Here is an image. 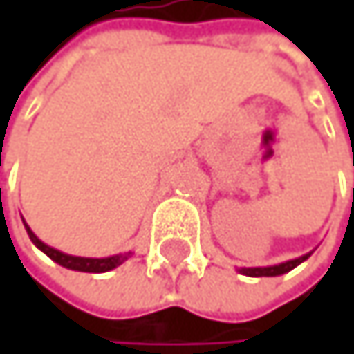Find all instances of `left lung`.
<instances>
[{
	"instance_id": "1",
	"label": "left lung",
	"mask_w": 354,
	"mask_h": 354,
	"mask_svg": "<svg viewBox=\"0 0 354 354\" xmlns=\"http://www.w3.org/2000/svg\"><path fill=\"white\" fill-rule=\"evenodd\" d=\"M310 254H312V250L306 252V254H301V257H297V259L284 261V263H278V266H268V268H240L238 272L242 276H252V278H259V276H282V274L291 272L293 268H297L299 263H304Z\"/></svg>"
}]
</instances>
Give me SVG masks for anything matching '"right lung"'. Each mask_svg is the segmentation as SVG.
I'll list each match as a JSON object with an SVG mask.
<instances>
[{
  "label": "right lung",
  "instance_id": "obj_1",
  "mask_svg": "<svg viewBox=\"0 0 354 354\" xmlns=\"http://www.w3.org/2000/svg\"><path fill=\"white\" fill-rule=\"evenodd\" d=\"M25 223V221H23ZM25 229H27V234H29V240L42 250L44 254H48L50 259L67 270H74V272H88V274H104V272H110L114 268H118L120 263H125L129 257H131V250L129 252H120V254H112V257H76V254H67V252H61L48 244H44L42 240H39L31 227L25 223Z\"/></svg>",
  "mask_w": 354,
  "mask_h": 354
}]
</instances>
